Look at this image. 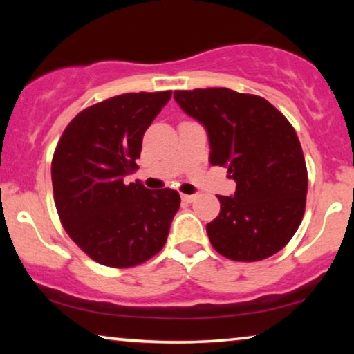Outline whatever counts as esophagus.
Here are the masks:
<instances>
[{"mask_svg": "<svg viewBox=\"0 0 354 354\" xmlns=\"http://www.w3.org/2000/svg\"><path fill=\"white\" fill-rule=\"evenodd\" d=\"M195 195H182V200L185 201V203H192L193 200H195Z\"/></svg>", "mask_w": 354, "mask_h": 354, "instance_id": "34e87169", "label": "esophagus"}]
</instances>
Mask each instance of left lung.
I'll list each match as a JSON object with an SVG mask.
<instances>
[{
	"instance_id": "obj_1",
	"label": "left lung",
	"mask_w": 354,
	"mask_h": 354,
	"mask_svg": "<svg viewBox=\"0 0 354 354\" xmlns=\"http://www.w3.org/2000/svg\"><path fill=\"white\" fill-rule=\"evenodd\" d=\"M174 98L205 125L209 162L236 182L234 196H217L221 212L206 225L211 245L241 263L275 254L306 207V162L292 124L268 100L229 88L177 90Z\"/></svg>"
}]
</instances>
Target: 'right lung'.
Returning a JSON list of instances; mask_svg holds the SVG:
<instances>
[{
  "label": "right lung",
  "instance_id": "1",
  "mask_svg": "<svg viewBox=\"0 0 354 354\" xmlns=\"http://www.w3.org/2000/svg\"><path fill=\"white\" fill-rule=\"evenodd\" d=\"M172 91L125 93L75 115L51 162L55 205L74 243L108 268H133L166 243L180 195L124 177L138 169L143 135Z\"/></svg>",
  "mask_w": 354,
  "mask_h": 354
}]
</instances>
